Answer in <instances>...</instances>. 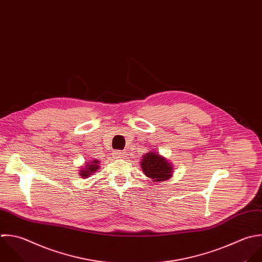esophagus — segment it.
Segmentation results:
<instances>
[{
    "label": "esophagus",
    "mask_w": 262,
    "mask_h": 262,
    "mask_svg": "<svg viewBox=\"0 0 262 262\" xmlns=\"http://www.w3.org/2000/svg\"><path fill=\"white\" fill-rule=\"evenodd\" d=\"M113 157L114 158H123L124 156H125V152L124 151H121V150H115V151H113Z\"/></svg>",
    "instance_id": "esophagus-1"
}]
</instances>
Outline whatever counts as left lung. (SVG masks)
<instances>
[{"label":"left lung","instance_id":"obj_1","mask_svg":"<svg viewBox=\"0 0 262 262\" xmlns=\"http://www.w3.org/2000/svg\"><path fill=\"white\" fill-rule=\"evenodd\" d=\"M141 166L145 174L152 179L153 182L166 181L171 177L172 167L163 157L159 154L149 152L144 155Z\"/></svg>","mask_w":262,"mask_h":262}]
</instances>
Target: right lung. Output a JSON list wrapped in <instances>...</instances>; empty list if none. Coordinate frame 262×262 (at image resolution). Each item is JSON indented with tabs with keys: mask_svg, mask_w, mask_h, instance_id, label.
<instances>
[{
	"mask_svg": "<svg viewBox=\"0 0 262 262\" xmlns=\"http://www.w3.org/2000/svg\"><path fill=\"white\" fill-rule=\"evenodd\" d=\"M98 163H99V161L94 160V161H92V163L86 164L85 168H82V170H80V176L83 177V178H86V177L91 176V173L95 172L99 168Z\"/></svg>",
	"mask_w": 262,
	"mask_h": 262,
	"instance_id": "right-lung-1",
	"label": "right lung"
}]
</instances>
